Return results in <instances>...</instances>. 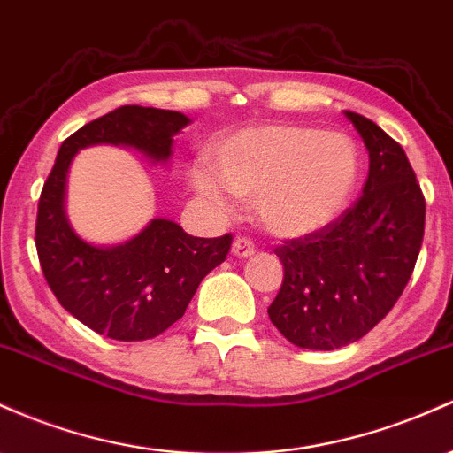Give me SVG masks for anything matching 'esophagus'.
<instances>
[{
	"mask_svg": "<svg viewBox=\"0 0 453 453\" xmlns=\"http://www.w3.org/2000/svg\"><path fill=\"white\" fill-rule=\"evenodd\" d=\"M253 251H256V245H253L251 238L236 236L234 242H232V253H234L236 257H247V256H251Z\"/></svg>",
	"mask_w": 453,
	"mask_h": 453,
	"instance_id": "esophagus-1",
	"label": "esophagus"
}]
</instances>
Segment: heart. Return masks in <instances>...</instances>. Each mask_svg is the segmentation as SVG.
I'll use <instances>...</instances> for the list:
<instances>
[{
	"label": "heart",
	"instance_id": "1",
	"mask_svg": "<svg viewBox=\"0 0 453 453\" xmlns=\"http://www.w3.org/2000/svg\"><path fill=\"white\" fill-rule=\"evenodd\" d=\"M212 165L196 167L191 185L219 212L230 193L253 200L266 232L281 238L314 234L344 211L359 176V152L344 133L305 124H262L212 148Z\"/></svg>",
	"mask_w": 453,
	"mask_h": 453
}]
</instances>
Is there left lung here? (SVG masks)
<instances>
[{"instance_id":"left-lung-1","label":"left lung","mask_w":453,"mask_h":453,"mask_svg":"<svg viewBox=\"0 0 453 453\" xmlns=\"http://www.w3.org/2000/svg\"><path fill=\"white\" fill-rule=\"evenodd\" d=\"M370 152L364 193L322 230L283 241L281 290L268 318L288 342L333 350L361 340L409 283L426 226V200L406 152L385 131L346 111Z\"/></svg>"}]
</instances>
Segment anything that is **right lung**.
Listing matches in <instances>:
<instances>
[{
	"label": "right lung",
	"instance_id": "add662e5",
	"mask_svg": "<svg viewBox=\"0 0 453 453\" xmlns=\"http://www.w3.org/2000/svg\"><path fill=\"white\" fill-rule=\"evenodd\" d=\"M187 124L185 113L170 109H113L64 139L42 187L36 251L44 280L68 314L111 340H152L180 320L200 281L226 260L232 234L197 238L178 223L154 219L124 245H89L64 215L68 165L77 150L92 143H124L154 161H167L173 135Z\"/></svg>",
	"mask_w": 453,
	"mask_h": 453
}]
</instances>
